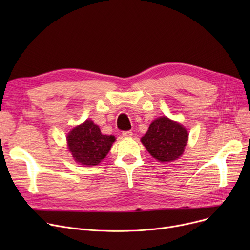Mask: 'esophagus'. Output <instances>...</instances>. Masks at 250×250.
<instances>
[{"instance_id":"34e87169","label":"esophagus","mask_w":250,"mask_h":250,"mask_svg":"<svg viewBox=\"0 0 250 250\" xmlns=\"http://www.w3.org/2000/svg\"><path fill=\"white\" fill-rule=\"evenodd\" d=\"M133 136L132 130H126V132H123V137L124 138H130Z\"/></svg>"}]
</instances>
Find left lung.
Wrapping results in <instances>:
<instances>
[{"mask_svg": "<svg viewBox=\"0 0 250 250\" xmlns=\"http://www.w3.org/2000/svg\"><path fill=\"white\" fill-rule=\"evenodd\" d=\"M188 140V133L186 127L166 116H161L151 123L141 142L153 158L160 162H170L183 154Z\"/></svg>", "mask_w": 250, "mask_h": 250, "instance_id": "1", "label": "left lung"}]
</instances>
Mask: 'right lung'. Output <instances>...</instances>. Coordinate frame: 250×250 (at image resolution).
Wrapping results in <instances>:
<instances>
[{
  "label": "right lung",
  "mask_w": 250,
  "mask_h": 250,
  "mask_svg": "<svg viewBox=\"0 0 250 250\" xmlns=\"http://www.w3.org/2000/svg\"><path fill=\"white\" fill-rule=\"evenodd\" d=\"M115 141L114 136L102 135L91 120L74 127L67 136L68 149L76 162L95 166L105 158Z\"/></svg>",
  "instance_id": "right-lung-1"
}]
</instances>
